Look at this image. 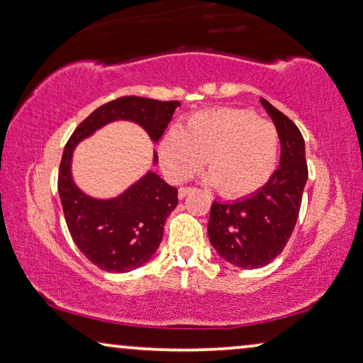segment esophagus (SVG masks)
<instances>
[{"label": "esophagus", "mask_w": 363, "mask_h": 363, "mask_svg": "<svg viewBox=\"0 0 363 363\" xmlns=\"http://www.w3.org/2000/svg\"><path fill=\"white\" fill-rule=\"evenodd\" d=\"M194 191L192 189V187H181V189H179V199H184V197L187 196V194H191V192Z\"/></svg>", "instance_id": "obj_1"}]
</instances>
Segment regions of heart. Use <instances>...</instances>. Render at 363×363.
<instances>
[{"label": "heart", "instance_id": "1", "mask_svg": "<svg viewBox=\"0 0 363 363\" xmlns=\"http://www.w3.org/2000/svg\"><path fill=\"white\" fill-rule=\"evenodd\" d=\"M225 197H244L267 184L279 161V133L272 123L247 109L216 108L192 114L181 131L159 143V161L174 182L202 167Z\"/></svg>", "mask_w": 363, "mask_h": 363}]
</instances>
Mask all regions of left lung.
Returning <instances> with one entry per match:
<instances>
[{"instance_id":"8db88e82","label":"left lung","mask_w":363,"mask_h":363,"mask_svg":"<svg viewBox=\"0 0 363 363\" xmlns=\"http://www.w3.org/2000/svg\"><path fill=\"white\" fill-rule=\"evenodd\" d=\"M279 133L280 162L269 182L234 202H212L209 240L225 262L259 269L277 257L291 239L301 211L308 171L306 143L286 114L260 98Z\"/></svg>"}]
</instances>
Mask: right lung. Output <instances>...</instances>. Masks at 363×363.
I'll return each mask as SVG.
<instances>
[{"label": "right lung", "instance_id": "1", "mask_svg": "<svg viewBox=\"0 0 363 363\" xmlns=\"http://www.w3.org/2000/svg\"><path fill=\"white\" fill-rule=\"evenodd\" d=\"M179 106L177 101L138 96L114 99L93 111L66 144L57 192L67 229L77 249L106 272L124 274L149 262L162 240L166 219L177 206V189L147 171L119 196L98 199L81 191L72 179V152L81 141L114 121L141 125L152 143H159ZM152 164H157L156 151Z\"/></svg>", "mask_w": 363, "mask_h": 363}]
</instances>
